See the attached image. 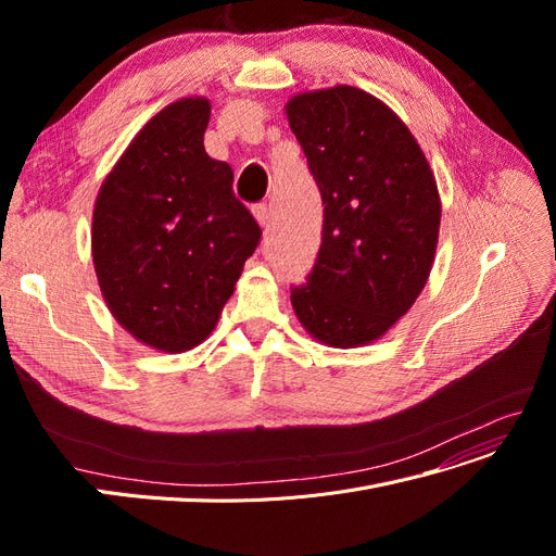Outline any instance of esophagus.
I'll return each mask as SVG.
<instances>
[{
  "instance_id": "1",
  "label": "esophagus",
  "mask_w": 556,
  "mask_h": 556,
  "mask_svg": "<svg viewBox=\"0 0 556 556\" xmlns=\"http://www.w3.org/2000/svg\"><path fill=\"white\" fill-rule=\"evenodd\" d=\"M252 213H255V217H257L262 227H268V223H271V206H268L266 201H262V204L252 208Z\"/></svg>"
}]
</instances>
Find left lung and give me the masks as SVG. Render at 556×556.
Returning <instances> with one entry per match:
<instances>
[{
    "instance_id": "obj_1",
    "label": "left lung",
    "mask_w": 556,
    "mask_h": 556,
    "mask_svg": "<svg viewBox=\"0 0 556 556\" xmlns=\"http://www.w3.org/2000/svg\"><path fill=\"white\" fill-rule=\"evenodd\" d=\"M288 117L325 206L315 264L292 285L294 313L327 345L371 343L429 278L439 188L408 127L359 88L296 94Z\"/></svg>"
}]
</instances>
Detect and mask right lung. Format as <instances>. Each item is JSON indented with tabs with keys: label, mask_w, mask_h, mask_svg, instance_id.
<instances>
[{
	"label": "right lung",
	"mask_w": 556,
	"mask_h": 556,
	"mask_svg": "<svg viewBox=\"0 0 556 556\" xmlns=\"http://www.w3.org/2000/svg\"><path fill=\"white\" fill-rule=\"evenodd\" d=\"M211 104L160 111L99 190L92 257L106 304L146 345L182 352L217 325L262 229L233 194L227 162L206 155Z\"/></svg>",
	"instance_id": "obj_1"
}]
</instances>
